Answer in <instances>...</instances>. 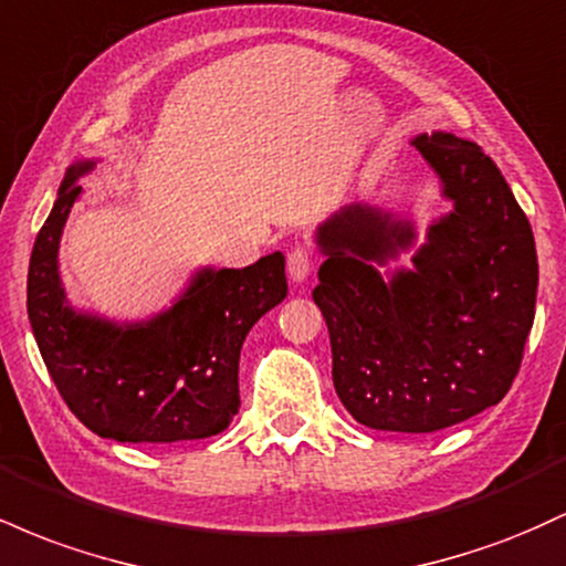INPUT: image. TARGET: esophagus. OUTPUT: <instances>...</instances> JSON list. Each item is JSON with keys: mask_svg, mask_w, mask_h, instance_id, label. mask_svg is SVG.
I'll use <instances>...</instances> for the list:
<instances>
[{"mask_svg": "<svg viewBox=\"0 0 566 566\" xmlns=\"http://www.w3.org/2000/svg\"><path fill=\"white\" fill-rule=\"evenodd\" d=\"M287 274L292 284H303L305 276L311 274V252L303 244L292 247L287 255Z\"/></svg>", "mask_w": 566, "mask_h": 566, "instance_id": "1", "label": "esophagus"}]
</instances>
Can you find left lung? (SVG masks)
I'll use <instances>...</instances> for the list:
<instances>
[{"label":"left lung","instance_id":"obj_1","mask_svg":"<svg viewBox=\"0 0 566 566\" xmlns=\"http://www.w3.org/2000/svg\"><path fill=\"white\" fill-rule=\"evenodd\" d=\"M450 212L423 242L409 212L354 201L316 226L314 303L343 407L375 431L431 433L509 394L535 319L537 252L503 172L473 140L412 138ZM409 266H391L399 254Z\"/></svg>","mask_w":566,"mask_h":566}]
</instances>
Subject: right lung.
Masks as SVG:
<instances>
[{
    "mask_svg": "<svg viewBox=\"0 0 566 566\" xmlns=\"http://www.w3.org/2000/svg\"><path fill=\"white\" fill-rule=\"evenodd\" d=\"M101 159H76L29 263L25 308L39 354L71 412L97 437L170 444L226 431L239 409V354L247 333L287 297L284 255L244 269L199 265L170 305L116 322L71 305L61 279V237L80 180Z\"/></svg>",
    "mask_w": 566,
    "mask_h": 566,
    "instance_id": "add662e5",
    "label": "right lung"
}]
</instances>
